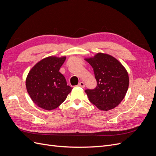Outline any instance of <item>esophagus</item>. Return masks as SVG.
<instances>
[{
	"label": "esophagus",
	"mask_w": 156,
	"mask_h": 156,
	"mask_svg": "<svg viewBox=\"0 0 156 156\" xmlns=\"http://www.w3.org/2000/svg\"><path fill=\"white\" fill-rule=\"evenodd\" d=\"M78 86L80 87L84 88V87H85V84H84V83L83 82H80V83L78 84Z\"/></svg>",
	"instance_id": "esophagus-1"
}]
</instances>
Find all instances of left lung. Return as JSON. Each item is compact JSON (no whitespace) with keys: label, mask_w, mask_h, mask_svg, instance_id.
I'll return each instance as SVG.
<instances>
[{"label":"left lung","mask_w":156,"mask_h":156,"mask_svg":"<svg viewBox=\"0 0 156 156\" xmlns=\"http://www.w3.org/2000/svg\"><path fill=\"white\" fill-rule=\"evenodd\" d=\"M84 60L92 66L97 81L95 89L85 90L89 101L101 111L115 108L128 89L129 79L126 69L116 58L106 53H98Z\"/></svg>","instance_id":"1"}]
</instances>
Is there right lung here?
<instances>
[{"mask_svg":"<svg viewBox=\"0 0 156 156\" xmlns=\"http://www.w3.org/2000/svg\"><path fill=\"white\" fill-rule=\"evenodd\" d=\"M66 56H50L37 62L26 78V88L32 101L43 109L57 108L66 99L73 88L59 69Z\"/></svg>","mask_w":156,"mask_h":156,"instance_id":"right-lung-1","label":"right lung"}]
</instances>
